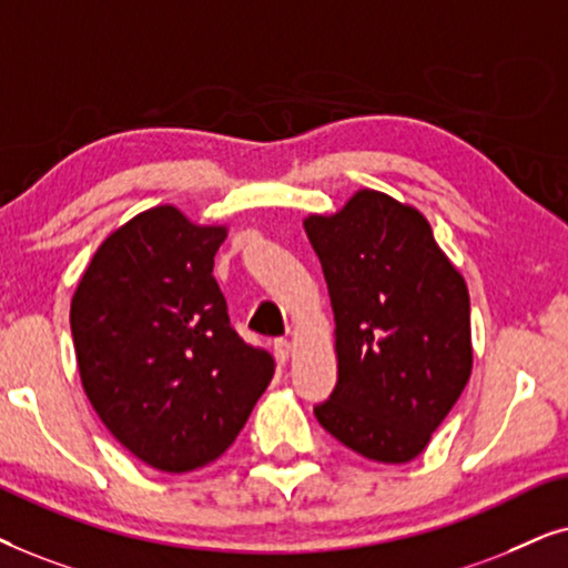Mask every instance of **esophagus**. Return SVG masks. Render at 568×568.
<instances>
[{
  "label": "esophagus",
  "instance_id": "1",
  "mask_svg": "<svg viewBox=\"0 0 568 568\" xmlns=\"http://www.w3.org/2000/svg\"><path fill=\"white\" fill-rule=\"evenodd\" d=\"M291 353H293V343L291 339H285V337H280V339H275V355H277V361H288L291 358Z\"/></svg>",
  "mask_w": 568,
  "mask_h": 568
}]
</instances>
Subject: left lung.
I'll list each match as a JSON object with an SVG mask.
<instances>
[{"label": "left lung", "mask_w": 568, "mask_h": 568, "mask_svg": "<svg viewBox=\"0 0 568 568\" xmlns=\"http://www.w3.org/2000/svg\"><path fill=\"white\" fill-rule=\"evenodd\" d=\"M304 229L335 312L337 384L316 420L374 463H410L470 379L465 280L426 217L374 189Z\"/></svg>", "instance_id": "1"}]
</instances>
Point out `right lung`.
<instances>
[{
  "label": "right lung",
  "instance_id": "add662e5",
  "mask_svg": "<svg viewBox=\"0 0 568 568\" xmlns=\"http://www.w3.org/2000/svg\"><path fill=\"white\" fill-rule=\"evenodd\" d=\"M225 225L145 210L98 246L72 296L80 379L103 426L142 463H213L267 389L275 361L244 343L213 277Z\"/></svg>",
  "mask_w": 568,
  "mask_h": 568
}]
</instances>
